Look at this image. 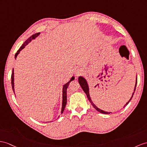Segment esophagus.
<instances>
[{
	"instance_id": "1",
	"label": "esophagus",
	"mask_w": 147,
	"mask_h": 147,
	"mask_svg": "<svg viewBox=\"0 0 147 147\" xmlns=\"http://www.w3.org/2000/svg\"><path fill=\"white\" fill-rule=\"evenodd\" d=\"M84 72V70L80 69H77L76 70V76L78 77V76H80V75L82 74V73Z\"/></svg>"
}]
</instances>
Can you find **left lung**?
Returning a JSON list of instances; mask_svg holds the SVG:
<instances>
[{
	"mask_svg": "<svg viewBox=\"0 0 147 147\" xmlns=\"http://www.w3.org/2000/svg\"><path fill=\"white\" fill-rule=\"evenodd\" d=\"M78 82H79V84L80 85L82 88L83 89V90L84 91V92L85 93L86 95H87V98H88V100L90 101V102L91 103V104L92 105V106L94 107V108H95L96 110L98 111V112H99L100 113H104V114H109V113H111V112H105V111H103V110H101V109H98V107H96V106L94 104V103H93V102L92 101V99H91V98H90V95H89V88H88V84H87V81H86V80L85 79V78H84L83 77H78ZM137 79H136V83H135V88H134V92H133V94H132V96H131V97L130 98V100L128 101V102L126 103V104H125V105H124V107L127 106V105L128 104V103H129V102L131 100L132 97H133V95H134V94L135 91V89H136V86H137Z\"/></svg>",
	"mask_w": 147,
	"mask_h": 147,
	"instance_id": "1",
	"label": "left lung"
}]
</instances>
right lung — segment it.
Segmentation results:
<instances>
[{
    "label": "right lung",
    "mask_w": 147,
    "mask_h": 147,
    "mask_svg": "<svg viewBox=\"0 0 147 147\" xmlns=\"http://www.w3.org/2000/svg\"><path fill=\"white\" fill-rule=\"evenodd\" d=\"M39 35H40V32H38V33H37V34H35L34 35H32L31 37H30L29 38L27 39V40H26V41L24 43V44H22V45L20 47V49L18 50L17 52L16 53L15 59H16L17 55L19 54L20 51H22V50L25 47V46H26L28 44V43L32 41V40H33V39H35L37 37H38ZM13 74H14V73H13V69H12V76H11V79H12L11 80V84H12V90L13 91L14 94H15V92H14V82H13V81H14V75ZM74 79H75L74 77H72L71 78V79L70 80V81L68 82L67 83L64 85L63 87V90H62V98H63V100H62V111H61V113H62L63 112L64 109H65V105H66V103H67V89L68 87H69V84L70 83L71 81L74 80Z\"/></svg>",
    "instance_id": "add662e5"
}]
</instances>
